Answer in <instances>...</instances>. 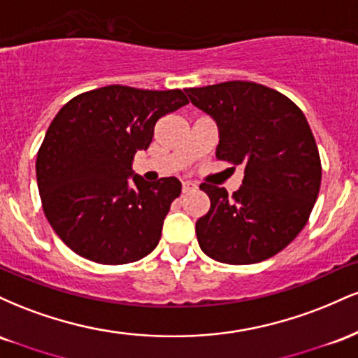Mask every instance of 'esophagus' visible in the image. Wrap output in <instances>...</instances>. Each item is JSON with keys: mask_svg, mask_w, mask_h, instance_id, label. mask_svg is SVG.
<instances>
[{"mask_svg": "<svg viewBox=\"0 0 358 358\" xmlns=\"http://www.w3.org/2000/svg\"><path fill=\"white\" fill-rule=\"evenodd\" d=\"M195 187H196L195 183H192V182H183V183H182V192L187 193V192L193 190V188H195Z\"/></svg>", "mask_w": 358, "mask_h": 358, "instance_id": "esophagus-1", "label": "esophagus"}]
</instances>
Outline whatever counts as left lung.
<instances>
[{"label":"left lung","instance_id":"1","mask_svg":"<svg viewBox=\"0 0 358 358\" xmlns=\"http://www.w3.org/2000/svg\"><path fill=\"white\" fill-rule=\"evenodd\" d=\"M219 127L215 156L244 168L242 187L202 183L210 210L196 220L200 249L227 264H254L282 250L305 227L322 163L305 114L278 90L248 80L185 89Z\"/></svg>","mask_w":358,"mask_h":358}]
</instances>
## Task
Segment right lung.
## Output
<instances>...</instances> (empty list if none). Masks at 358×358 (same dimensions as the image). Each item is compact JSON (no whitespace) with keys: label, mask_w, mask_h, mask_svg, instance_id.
Listing matches in <instances>:
<instances>
[{"label":"right lung","mask_w":358,"mask_h":358,"mask_svg":"<svg viewBox=\"0 0 358 358\" xmlns=\"http://www.w3.org/2000/svg\"><path fill=\"white\" fill-rule=\"evenodd\" d=\"M185 104L180 89L106 85L57 113L36 155V183L45 217L73 252L127 264L158 245L182 183L175 176L148 183L131 165L150 146L156 121Z\"/></svg>","instance_id":"add662e5"}]
</instances>
